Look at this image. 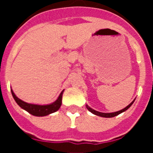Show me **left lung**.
Segmentation results:
<instances>
[{
	"instance_id": "1",
	"label": "left lung",
	"mask_w": 153,
	"mask_h": 153,
	"mask_svg": "<svg viewBox=\"0 0 153 153\" xmlns=\"http://www.w3.org/2000/svg\"><path fill=\"white\" fill-rule=\"evenodd\" d=\"M135 100L133 101H132V102H131L130 104H129L128 106H126V107H125L124 109H121V110H120V111H117V112H113V113H101V112H99V111H97V110H95V109H92L91 107H90V106L86 104V109H88L89 111L91 112L94 115H97V116H99V117H105V118H111V117H116V116H117V115L120 114V113H123V112H125L126 110H127V109H129V107H130L132 105V103L134 102Z\"/></svg>"
}]
</instances>
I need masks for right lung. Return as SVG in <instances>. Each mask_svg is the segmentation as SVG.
<instances>
[{"mask_svg":"<svg viewBox=\"0 0 153 153\" xmlns=\"http://www.w3.org/2000/svg\"><path fill=\"white\" fill-rule=\"evenodd\" d=\"M64 90L60 93V96L58 97L56 101H54L52 103L47 104V105H38V104H32L28 103V102H24L21 100V99H19L15 93H13V90H11L12 96H13L14 100L17 103L20 107L22 108L23 109L26 110L31 115L35 116V117H45L47 115L51 114V113H55L60 109L62 104V97H63V93Z\"/></svg>","mask_w":153,"mask_h":153,"instance_id":"1","label":"right lung"}]
</instances>
